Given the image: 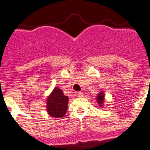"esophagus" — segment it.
<instances>
[{"instance_id": "1", "label": "esophagus", "mask_w": 150, "mask_h": 150, "mask_svg": "<svg viewBox=\"0 0 150 150\" xmlns=\"http://www.w3.org/2000/svg\"><path fill=\"white\" fill-rule=\"evenodd\" d=\"M76 95H77L79 98H81V97L83 96V92H81V91H78L77 93H76Z\"/></svg>"}]
</instances>
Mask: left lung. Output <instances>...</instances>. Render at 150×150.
<instances>
[{
    "mask_svg": "<svg viewBox=\"0 0 150 150\" xmlns=\"http://www.w3.org/2000/svg\"><path fill=\"white\" fill-rule=\"evenodd\" d=\"M97 104H98L100 108H103L104 107V102H105V94L104 91L102 89L100 90L98 95L96 96Z\"/></svg>",
    "mask_w": 150,
    "mask_h": 150,
    "instance_id": "obj_1",
    "label": "left lung"
}]
</instances>
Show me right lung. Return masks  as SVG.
I'll list each match as a JSON object with an SVG mask.
<instances>
[{
    "label": "right lung",
    "mask_w": 150,
    "mask_h": 150,
    "mask_svg": "<svg viewBox=\"0 0 150 150\" xmlns=\"http://www.w3.org/2000/svg\"><path fill=\"white\" fill-rule=\"evenodd\" d=\"M69 98L59 87H55L46 98V111L50 116L62 118L67 110Z\"/></svg>",
    "instance_id": "right-lung-1"
}]
</instances>
